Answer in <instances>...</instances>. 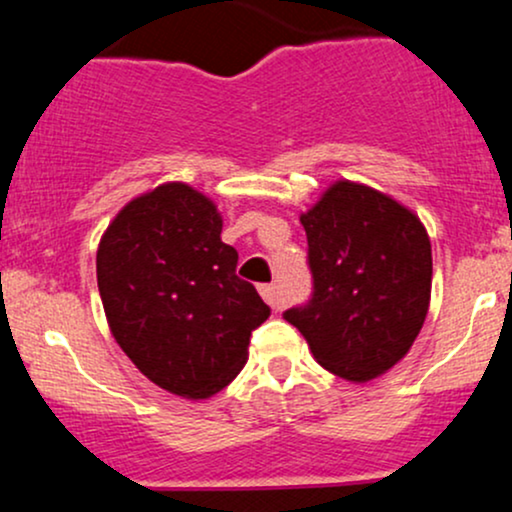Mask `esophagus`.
I'll return each instance as SVG.
<instances>
[{
    "label": "esophagus",
    "instance_id": "34e87169",
    "mask_svg": "<svg viewBox=\"0 0 512 512\" xmlns=\"http://www.w3.org/2000/svg\"><path fill=\"white\" fill-rule=\"evenodd\" d=\"M260 296H262L264 301H267L269 305H272V308H281L279 293H276V286H274V284H264V286H260Z\"/></svg>",
    "mask_w": 512,
    "mask_h": 512
}]
</instances>
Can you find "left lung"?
Here are the masks:
<instances>
[{"label": "left lung", "instance_id": "8db88e82", "mask_svg": "<svg viewBox=\"0 0 512 512\" xmlns=\"http://www.w3.org/2000/svg\"><path fill=\"white\" fill-rule=\"evenodd\" d=\"M313 301L286 310L315 361L370 383L409 354L431 303V240L419 216L356 180H334L301 214Z\"/></svg>", "mask_w": 512, "mask_h": 512}]
</instances>
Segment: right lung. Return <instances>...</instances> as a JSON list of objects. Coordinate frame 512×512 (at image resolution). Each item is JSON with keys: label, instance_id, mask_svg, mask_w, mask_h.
I'll use <instances>...</instances> for the list:
<instances>
[{"label": "right lung", "instance_id": "obj_1", "mask_svg": "<svg viewBox=\"0 0 512 512\" xmlns=\"http://www.w3.org/2000/svg\"><path fill=\"white\" fill-rule=\"evenodd\" d=\"M214 199L163 182L129 199L103 231L98 291L115 342L142 375L185 399H209L248 361L269 305L238 279Z\"/></svg>", "mask_w": 512, "mask_h": 512}]
</instances>
